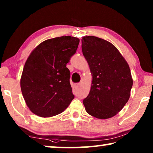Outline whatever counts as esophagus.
I'll return each mask as SVG.
<instances>
[{
	"instance_id": "34e87169",
	"label": "esophagus",
	"mask_w": 153,
	"mask_h": 153,
	"mask_svg": "<svg viewBox=\"0 0 153 153\" xmlns=\"http://www.w3.org/2000/svg\"><path fill=\"white\" fill-rule=\"evenodd\" d=\"M79 86H80V83H77V84H74V88H78Z\"/></svg>"
}]
</instances>
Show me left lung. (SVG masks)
<instances>
[{"instance_id": "1", "label": "left lung", "mask_w": 153, "mask_h": 153, "mask_svg": "<svg viewBox=\"0 0 153 153\" xmlns=\"http://www.w3.org/2000/svg\"><path fill=\"white\" fill-rule=\"evenodd\" d=\"M82 50L92 76L90 92L83 100L86 111L100 120L112 117L130 97L133 80L128 64L115 46L96 36H84Z\"/></svg>"}]
</instances>
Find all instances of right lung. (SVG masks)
Here are the masks:
<instances>
[{
  "label": "right lung",
  "instance_id": "obj_1",
  "mask_svg": "<svg viewBox=\"0 0 153 153\" xmlns=\"http://www.w3.org/2000/svg\"><path fill=\"white\" fill-rule=\"evenodd\" d=\"M79 42L78 38L70 36L51 38L40 43L28 56L20 85L26 105L35 115H58L74 98L66 65Z\"/></svg>",
  "mask_w": 153,
  "mask_h": 153
}]
</instances>
